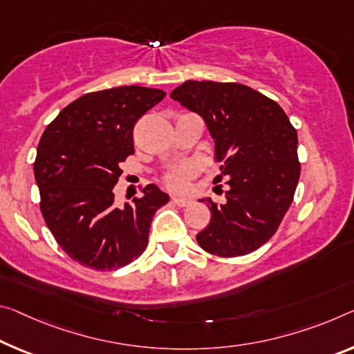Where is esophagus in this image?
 <instances>
[{
	"instance_id": "1",
	"label": "esophagus",
	"mask_w": 354,
	"mask_h": 354,
	"mask_svg": "<svg viewBox=\"0 0 354 354\" xmlns=\"http://www.w3.org/2000/svg\"><path fill=\"white\" fill-rule=\"evenodd\" d=\"M171 201H173V203H175L176 206H181V207L192 203V201H190L189 198H184V197H173Z\"/></svg>"
}]
</instances>
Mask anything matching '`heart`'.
Instances as JSON below:
<instances>
[{
	"mask_svg": "<svg viewBox=\"0 0 354 354\" xmlns=\"http://www.w3.org/2000/svg\"><path fill=\"white\" fill-rule=\"evenodd\" d=\"M189 176H190V168H187V167L175 168V170H171L165 176V183L168 187H171L175 190H184L187 187Z\"/></svg>",
	"mask_w": 354,
	"mask_h": 354,
	"instance_id": "obj_1",
	"label": "heart"
}]
</instances>
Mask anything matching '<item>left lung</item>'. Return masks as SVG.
I'll return each mask as SVG.
<instances>
[{"instance_id": "1", "label": "left lung", "mask_w": 354, "mask_h": 354, "mask_svg": "<svg viewBox=\"0 0 354 354\" xmlns=\"http://www.w3.org/2000/svg\"><path fill=\"white\" fill-rule=\"evenodd\" d=\"M170 97L201 116L222 162L227 201L203 198L211 211L197 234L200 248L218 257L250 254L271 239L299 181L298 133L277 102L241 83L187 80Z\"/></svg>"}]
</instances>
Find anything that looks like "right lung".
<instances>
[{"mask_svg": "<svg viewBox=\"0 0 354 354\" xmlns=\"http://www.w3.org/2000/svg\"><path fill=\"white\" fill-rule=\"evenodd\" d=\"M165 91L120 86L88 93L64 106L44 131L35 178L47 227L72 260L106 271L143 254L156 211L168 194L156 184L133 205L115 206L121 162L133 154V126Z\"/></svg>", "mask_w": 354, "mask_h": 354, "instance_id": "add662e5", "label": "right lung"}]
</instances>
